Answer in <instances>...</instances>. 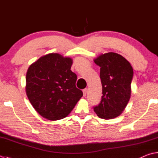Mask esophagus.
<instances>
[{"label":"esophagus","instance_id":"obj_1","mask_svg":"<svg viewBox=\"0 0 158 158\" xmlns=\"http://www.w3.org/2000/svg\"><path fill=\"white\" fill-rule=\"evenodd\" d=\"M83 96H85L86 95H87V89H83Z\"/></svg>","mask_w":158,"mask_h":158}]
</instances>
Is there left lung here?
Listing matches in <instances>:
<instances>
[{
    "label": "left lung",
    "mask_w": 158,
    "mask_h": 158,
    "mask_svg": "<svg viewBox=\"0 0 158 158\" xmlns=\"http://www.w3.org/2000/svg\"><path fill=\"white\" fill-rule=\"evenodd\" d=\"M94 62L100 67L102 96L94 111L100 118H115L123 113L129 101L133 68L123 56L114 52L100 55Z\"/></svg>",
    "instance_id": "left-lung-1"
}]
</instances>
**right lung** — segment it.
I'll use <instances>...</instances> for the list:
<instances>
[{"label": "right lung", "instance_id": "right-lung-1", "mask_svg": "<svg viewBox=\"0 0 158 158\" xmlns=\"http://www.w3.org/2000/svg\"><path fill=\"white\" fill-rule=\"evenodd\" d=\"M72 59L49 53L29 66L26 94L35 111L49 120L64 118L82 96L76 86L77 76L71 70Z\"/></svg>", "mask_w": 158, "mask_h": 158}]
</instances>
